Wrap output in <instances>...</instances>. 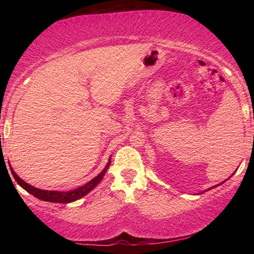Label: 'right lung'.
I'll use <instances>...</instances> for the list:
<instances>
[{
    "instance_id": "add662e5",
    "label": "right lung",
    "mask_w": 254,
    "mask_h": 254,
    "mask_svg": "<svg viewBox=\"0 0 254 254\" xmlns=\"http://www.w3.org/2000/svg\"><path fill=\"white\" fill-rule=\"evenodd\" d=\"M110 163H111V159L109 160V162H107V165L104 168V170H103L100 175L96 176L95 178H93L91 182H88L87 184L83 185V186H80L79 188L74 189V190H70V191L42 190V189H38L36 187L31 186V185H29L25 182H23V180L14 173L12 168H11V173H12V175H13V177L16 180V183H18L23 189H25L28 192H30V194L33 195L34 197H37V198H39L41 200H46V201H51V203L67 204V203H71V201L81 198V197L85 196L87 192L91 191L94 187L97 186V185L100 184L101 180L103 179V177H104V175L106 173L107 168H109Z\"/></svg>"
}]
</instances>
